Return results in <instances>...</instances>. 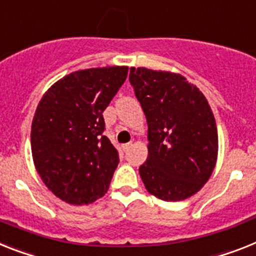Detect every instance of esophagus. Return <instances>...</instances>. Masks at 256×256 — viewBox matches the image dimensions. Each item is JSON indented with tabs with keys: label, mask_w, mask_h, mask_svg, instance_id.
Segmentation results:
<instances>
[{
	"label": "esophagus",
	"mask_w": 256,
	"mask_h": 256,
	"mask_svg": "<svg viewBox=\"0 0 256 256\" xmlns=\"http://www.w3.org/2000/svg\"><path fill=\"white\" fill-rule=\"evenodd\" d=\"M132 147V143H126V144H124L122 146V150H124V152L126 151H128V150H130V148Z\"/></svg>",
	"instance_id": "obj_1"
}]
</instances>
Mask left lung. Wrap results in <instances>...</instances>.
Here are the masks:
<instances>
[{"label": "left lung", "instance_id": "left-lung-1", "mask_svg": "<svg viewBox=\"0 0 256 256\" xmlns=\"http://www.w3.org/2000/svg\"><path fill=\"white\" fill-rule=\"evenodd\" d=\"M148 124V158L139 174L150 194L184 200L210 180L218 136L206 96L181 74L132 68L128 75Z\"/></svg>", "mask_w": 256, "mask_h": 256}]
</instances>
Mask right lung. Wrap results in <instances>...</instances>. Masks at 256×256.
<instances>
[{"instance_id":"obj_1","label":"right lung","mask_w":256,"mask_h":256,"mask_svg":"<svg viewBox=\"0 0 256 256\" xmlns=\"http://www.w3.org/2000/svg\"><path fill=\"white\" fill-rule=\"evenodd\" d=\"M128 72V66L74 72L56 82L36 108L34 164L45 186L68 204H90L108 191L120 158L102 134V112Z\"/></svg>"}]
</instances>
